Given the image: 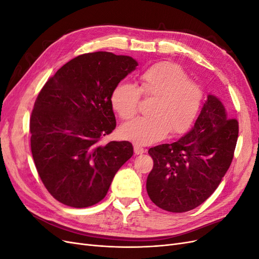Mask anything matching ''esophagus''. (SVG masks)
Returning a JSON list of instances; mask_svg holds the SVG:
<instances>
[{"label":"esophagus","instance_id":"1","mask_svg":"<svg viewBox=\"0 0 259 259\" xmlns=\"http://www.w3.org/2000/svg\"><path fill=\"white\" fill-rule=\"evenodd\" d=\"M145 151H146V150H145V149H144L142 146H139V145H135V146H134V152H135L136 155L143 154Z\"/></svg>","mask_w":259,"mask_h":259}]
</instances>
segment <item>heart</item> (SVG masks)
<instances>
[{
	"label": "heart",
	"instance_id": "b5f03b06",
	"mask_svg": "<svg viewBox=\"0 0 259 259\" xmlns=\"http://www.w3.org/2000/svg\"><path fill=\"white\" fill-rule=\"evenodd\" d=\"M140 95L154 97L149 108L150 115L122 125L120 134L142 146L159 142L168 132L184 134L197 117L203 98L200 85L170 62L148 68L139 77L138 88L125 82L117 84L110 97L112 109L121 119L130 120L138 111Z\"/></svg>",
	"mask_w": 259,
	"mask_h": 259
}]
</instances>
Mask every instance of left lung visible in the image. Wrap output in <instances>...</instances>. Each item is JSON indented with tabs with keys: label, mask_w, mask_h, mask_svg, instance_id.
Segmentation results:
<instances>
[{
	"label": "left lung",
	"mask_w": 259,
	"mask_h": 259,
	"mask_svg": "<svg viewBox=\"0 0 259 259\" xmlns=\"http://www.w3.org/2000/svg\"><path fill=\"white\" fill-rule=\"evenodd\" d=\"M239 123L222 101L207 100L193 127L177 142L149 149L153 168L147 178L149 198L160 208L184 213L208 199L233 159Z\"/></svg>",
	"instance_id": "obj_1"
}]
</instances>
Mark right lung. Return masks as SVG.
Segmentation results:
<instances>
[{"label": "right lung", "mask_w": 259, "mask_h": 259, "mask_svg": "<svg viewBox=\"0 0 259 259\" xmlns=\"http://www.w3.org/2000/svg\"><path fill=\"white\" fill-rule=\"evenodd\" d=\"M138 62L96 52L62 66L38 93L30 117L31 152L48 191L83 208L103 200L116 171L133 155L130 142L101 139L115 128L111 93Z\"/></svg>", "instance_id": "1"}]
</instances>
